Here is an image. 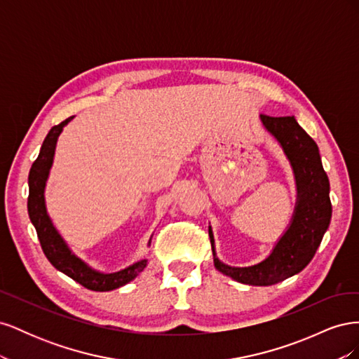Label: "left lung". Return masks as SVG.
Listing matches in <instances>:
<instances>
[{
	"label": "left lung",
	"instance_id": "8db88e82",
	"mask_svg": "<svg viewBox=\"0 0 359 359\" xmlns=\"http://www.w3.org/2000/svg\"><path fill=\"white\" fill-rule=\"evenodd\" d=\"M260 121L278 140L295 173L298 194L290 226L265 260L244 268L220 262L215 255L210 226L214 266L220 273L250 286H271L301 273L320 245L332 214L330 181L323 170L316 142L293 116L260 115Z\"/></svg>",
	"mask_w": 359,
	"mask_h": 359
}]
</instances>
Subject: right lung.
<instances>
[{
    "label": "right lung",
    "instance_id": "1",
    "mask_svg": "<svg viewBox=\"0 0 359 359\" xmlns=\"http://www.w3.org/2000/svg\"><path fill=\"white\" fill-rule=\"evenodd\" d=\"M73 116L67 118L66 121L53 126L50 132L43 140L40 148V154L32 163L28 175V214L29 220L34 224L40 245L43 253L46 255L49 262L55 266L61 273L69 276L74 281H78L83 287L95 290V292H107L114 290L127 285L128 281L137 277L147 266V259L139 260V262L130 265L116 273L104 274L100 271H95L86 265L83 260L72 253V250L64 243L61 235L53 227L45 203V187L49 177V170L53 161V154H55V147L58 136L61 135L64 126H67L72 121Z\"/></svg>",
    "mask_w": 359,
    "mask_h": 359
}]
</instances>
